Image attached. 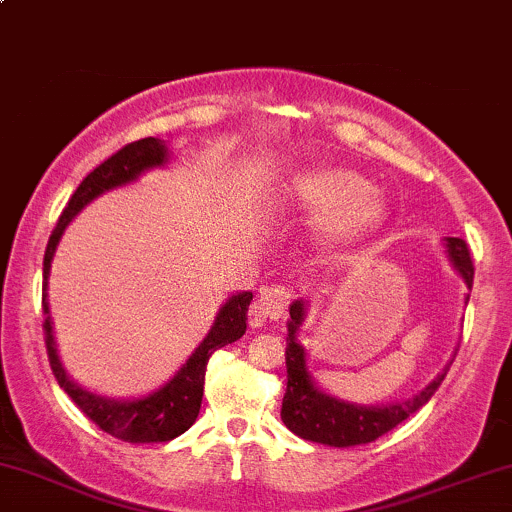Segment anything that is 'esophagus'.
I'll return each instance as SVG.
<instances>
[{
  "label": "esophagus",
  "mask_w": 512,
  "mask_h": 512,
  "mask_svg": "<svg viewBox=\"0 0 512 512\" xmlns=\"http://www.w3.org/2000/svg\"><path fill=\"white\" fill-rule=\"evenodd\" d=\"M289 301H292V292L282 285H273V287H263L261 294L256 296V301L251 304V325L261 327L266 325L268 320H277L282 318L287 311Z\"/></svg>",
  "instance_id": "34e87169"
}]
</instances>
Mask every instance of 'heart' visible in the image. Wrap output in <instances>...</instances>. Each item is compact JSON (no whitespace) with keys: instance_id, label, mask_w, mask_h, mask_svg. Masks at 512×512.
Returning a JSON list of instances; mask_svg holds the SVG:
<instances>
[{"instance_id":"heart-1","label":"heart","mask_w":512,"mask_h":512,"mask_svg":"<svg viewBox=\"0 0 512 512\" xmlns=\"http://www.w3.org/2000/svg\"><path fill=\"white\" fill-rule=\"evenodd\" d=\"M287 206L325 213L320 232L327 242H346L372 230L384 216V201L356 170L315 166L296 173L282 189Z\"/></svg>"}]
</instances>
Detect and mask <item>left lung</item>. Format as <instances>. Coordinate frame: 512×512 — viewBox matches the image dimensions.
Returning a JSON list of instances; mask_svg holds the SVG:
<instances>
[{"label": "left lung", "instance_id": "1", "mask_svg": "<svg viewBox=\"0 0 512 512\" xmlns=\"http://www.w3.org/2000/svg\"><path fill=\"white\" fill-rule=\"evenodd\" d=\"M446 249H449V258L458 275L463 277L468 289H472V277H475V266H472L470 249L465 239L460 237H446ZM306 304L304 301H294L289 306V323H287V391L282 399V422L292 430L296 437L315 441V444L337 446V449H346V446L370 444V441L380 439L382 434L394 430L403 420L410 418L415 410H420L427 401L432 399L434 391L444 382L449 365L439 372L434 380L427 384L420 394L413 399L387 403V406H358V403H349L334 396L325 394L315 387L313 377L308 375L306 368V351L304 346L296 342V332H299L301 323H304ZM453 363V361H451Z\"/></svg>", "mask_w": 512, "mask_h": 512}]
</instances>
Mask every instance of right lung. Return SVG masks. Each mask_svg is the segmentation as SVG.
Masks as SVG:
<instances>
[{
  "mask_svg": "<svg viewBox=\"0 0 512 512\" xmlns=\"http://www.w3.org/2000/svg\"><path fill=\"white\" fill-rule=\"evenodd\" d=\"M168 161V147L156 137H144V140L125 144L116 154L109 156L104 163L80 182L75 189L73 197L68 199L66 208H63L59 223H56L52 237H49L47 251H44V285H42V311H44V342H47V356L52 372L59 382V387L71 396L75 406L90 418L99 430H104L111 437L130 441V444H154V441H170L187 432L189 427L197 420L201 408V396H204V377L208 358L213 351L223 349V346L237 342L246 332V311H249L251 292L232 294L225 301L223 308L218 311L216 323H213L211 332L206 339L197 346V351L187 358V363L178 370L173 380H168L161 389L151 391V394L142 396V399L130 401H116L106 399V396H97L92 391H85L78 387L71 377L66 375L63 365L59 361L54 344L52 332V315H49L47 304V277L49 268H52V258L56 251V244L66 230L68 223L78 216V213L97 199L99 194L109 192V189L123 187L128 182L137 180L144 170L163 166Z\"/></svg>",
  "mask_w": 512,
  "mask_h": 512,
  "instance_id": "add662e5",
  "label": "right lung"
}]
</instances>
